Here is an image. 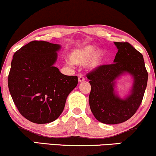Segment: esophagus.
<instances>
[{"instance_id":"obj_1","label":"esophagus","mask_w":156,"mask_h":156,"mask_svg":"<svg viewBox=\"0 0 156 156\" xmlns=\"http://www.w3.org/2000/svg\"><path fill=\"white\" fill-rule=\"evenodd\" d=\"M78 80H79V82L84 81L85 78L82 74H78Z\"/></svg>"}]
</instances>
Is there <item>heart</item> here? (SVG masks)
Listing matches in <instances>:
<instances>
[{
	"instance_id": "1",
	"label": "heart",
	"mask_w": 156,
	"mask_h": 156,
	"mask_svg": "<svg viewBox=\"0 0 156 156\" xmlns=\"http://www.w3.org/2000/svg\"><path fill=\"white\" fill-rule=\"evenodd\" d=\"M96 51V47L88 45L81 48L76 49L69 54V60L74 65H83L90 58L88 66L90 68H96L101 66L105 58L103 50Z\"/></svg>"
}]
</instances>
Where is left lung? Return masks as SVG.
Returning a JSON list of instances; mask_svg holds the SVG:
<instances>
[{
    "mask_svg": "<svg viewBox=\"0 0 156 156\" xmlns=\"http://www.w3.org/2000/svg\"><path fill=\"white\" fill-rule=\"evenodd\" d=\"M118 49L114 63L102 65L86 74L91 86L89 105L97 120L114 125L131 118L140 106L147 86L148 74L143 55L127 42H114ZM135 79L132 94L122 100L114 92V80L123 72Z\"/></svg>",
    "mask_w": 156,
    "mask_h": 156,
    "instance_id": "8db88e82",
    "label": "left lung"
}]
</instances>
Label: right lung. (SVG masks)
I'll use <instances>...</instances> for the list:
<instances>
[{
	"instance_id": "add662e5",
	"label": "right lung",
	"mask_w": 156,
	"mask_h": 156,
	"mask_svg": "<svg viewBox=\"0 0 156 156\" xmlns=\"http://www.w3.org/2000/svg\"><path fill=\"white\" fill-rule=\"evenodd\" d=\"M59 44L34 40L21 47L11 61L8 85L20 114L31 122L55 121L63 111L77 76L62 74L53 66Z\"/></svg>"
}]
</instances>
